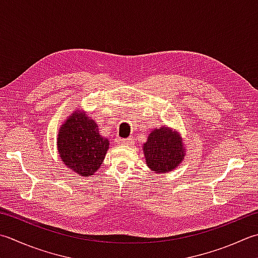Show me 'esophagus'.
Instances as JSON below:
<instances>
[{
    "label": "esophagus",
    "mask_w": 258,
    "mask_h": 258,
    "mask_svg": "<svg viewBox=\"0 0 258 258\" xmlns=\"http://www.w3.org/2000/svg\"><path fill=\"white\" fill-rule=\"evenodd\" d=\"M133 142V139L132 138H128V139H117V143L120 145H131Z\"/></svg>",
    "instance_id": "obj_1"
}]
</instances>
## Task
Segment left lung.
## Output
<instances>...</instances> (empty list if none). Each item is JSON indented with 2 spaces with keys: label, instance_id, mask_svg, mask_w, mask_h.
<instances>
[{
  "label": "left lung",
  "instance_id": "left-lung-1",
  "mask_svg": "<svg viewBox=\"0 0 258 258\" xmlns=\"http://www.w3.org/2000/svg\"><path fill=\"white\" fill-rule=\"evenodd\" d=\"M143 151L146 164L158 173L169 172L176 168L184 155L180 136L166 126L156 128L149 135Z\"/></svg>",
  "mask_w": 258,
  "mask_h": 258
}]
</instances>
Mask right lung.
Listing matches in <instances>:
<instances>
[{"mask_svg": "<svg viewBox=\"0 0 258 258\" xmlns=\"http://www.w3.org/2000/svg\"><path fill=\"white\" fill-rule=\"evenodd\" d=\"M57 144L64 164L74 172L89 176L102 165L109 141L99 134L93 119L75 112L60 127Z\"/></svg>", "mask_w": 258, "mask_h": 258, "instance_id": "obj_1", "label": "right lung"}]
</instances>
